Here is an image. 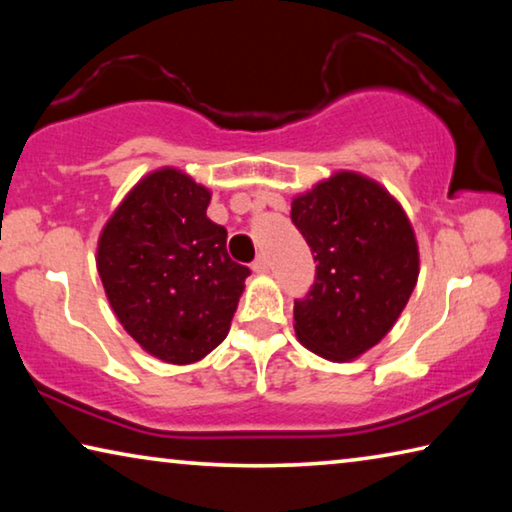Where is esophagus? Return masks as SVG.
Segmentation results:
<instances>
[{
    "instance_id": "esophagus-1",
    "label": "esophagus",
    "mask_w": 512,
    "mask_h": 512,
    "mask_svg": "<svg viewBox=\"0 0 512 512\" xmlns=\"http://www.w3.org/2000/svg\"><path fill=\"white\" fill-rule=\"evenodd\" d=\"M268 268H271V262H268V257L266 255H259L255 262H253V271L255 273H266Z\"/></svg>"
}]
</instances>
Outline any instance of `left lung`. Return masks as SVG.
I'll use <instances>...</instances> for the list:
<instances>
[{"label":"left lung","instance_id":"1","mask_svg":"<svg viewBox=\"0 0 512 512\" xmlns=\"http://www.w3.org/2000/svg\"><path fill=\"white\" fill-rule=\"evenodd\" d=\"M316 280L293 302L298 341L350 361L391 332L420 273L418 244L400 203L375 180L339 171L291 203Z\"/></svg>","mask_w":512,"mask_h":512}]
</instances>
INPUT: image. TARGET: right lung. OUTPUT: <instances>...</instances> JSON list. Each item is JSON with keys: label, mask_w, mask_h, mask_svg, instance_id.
<instances>
[{"label": "right lung", "mask_w": 512, "mask_h": 512, "mask_svg": "<svg viewBox=\"0 0 512 512\" xmlns=\"http://www.w3.org/2000/svg\"><path fill=\"white\" fill-rule=\"evenodd\" d=\"M210 192L178 169L137 183L103 228L97 268L119 323L167 363H194L228 336L248 266L207 219Z\"/></svg>", "instance_id": "1"}]
</instances>
